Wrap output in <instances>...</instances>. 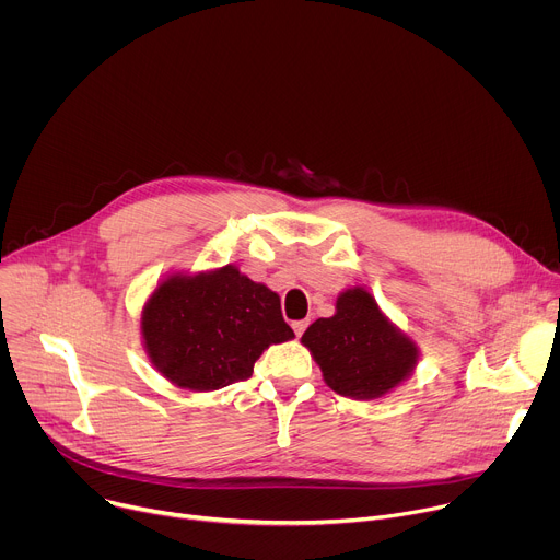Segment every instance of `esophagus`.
I'll use <instances>...</instances> for the list:
<instances>
[{
	"label": "esophagus",
	"mask_w": 560,
	"mask_h": 560,
	"mask_svg": "<svg viewBox=\"0 0 560 560\" xmlns=\"http://www.w3.org/2000/svg\"><path fill=\"white\" fill-rule=\"evenodd\" d=\"M305 328H307V322H305V318H301V322H294V324H292V330H294V335H296V337H301V335L305 332Z\"/></svg>",
	"instance_id": "esophagus-1"
}]
</instances>
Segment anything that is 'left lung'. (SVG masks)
Listing matches in <instances>:
<instances>
[{
  "label": "left lung",
  "instance_id": "obj_1",
  "mask_svg": "<svg viewBox=\"0 0 560 560\" xmlns=\"http://www.w3.org/2000/svg\"><path fill=\"white\" fill-rule=\"evenodd\" d=\"M301 341L326 383L350 398H376L401 383L417 363L415 343L381 314L370 292L354 288L339 296L337 314L316 318Z\"/></svg>",
  "mask_w": 560,
  "mask_h": 560
}]
</instances>
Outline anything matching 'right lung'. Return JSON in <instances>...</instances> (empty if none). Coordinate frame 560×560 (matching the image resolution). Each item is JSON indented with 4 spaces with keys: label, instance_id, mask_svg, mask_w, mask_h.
Here are the masks:
<instances>
[{
    "label": "right lung",
    "instance_id": "1",
    "mask_svg": "<svg viewBox=\"0 0 560 560\" xmlns=\"http://www.w3.org/2000/svg\"><path fill=\"white\" fill-rule=\"evenodd\" d=\"M141 332L156 370L197 392L248 381L270 343L294 337L279 294L232 266L166 279L143 307Z\"/></svg>",
    "mask_w": 560,
    "mask_h": 560
}]
</instances>
